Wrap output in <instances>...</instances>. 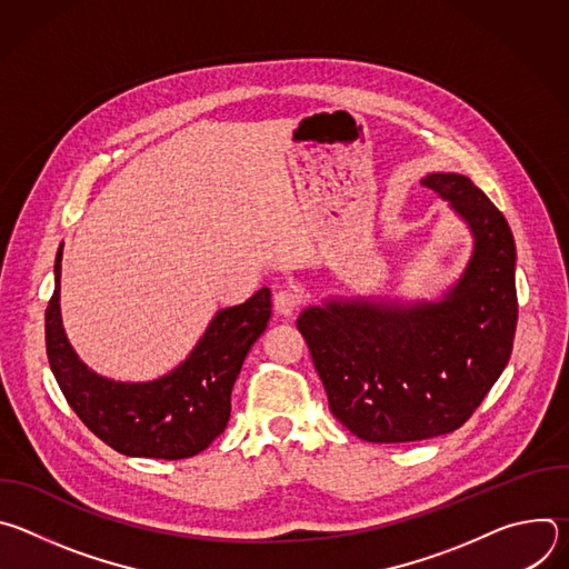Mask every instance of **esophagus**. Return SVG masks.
<instances>
[{
    "label": "esophagus",
    "mask_w": 569,
    "mask_h": 569,
    "mask_svg": "<svg viewBox=\"0 0 569 569\" xmlns=\"http://www.w3.org/2000/svg\"><path fill=\"white\" fill-rule=\"evenodd\" d=\"M272 301H274V310L279 312V315H292L297 308H299V303H301V297H299V292L292 288V286H283V288H279L277 292H274V297H272Z\"/></svg>",
    "instance_id": "obj_1"
}]
</instances>
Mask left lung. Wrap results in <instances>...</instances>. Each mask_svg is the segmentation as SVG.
Masks as SVG:
<instances>
[{"label": "left lung", "mask_w": 569, "mask_h": 569, "mask_svg": "<svg viewBox=\"0 0 569 569\" xmlns=\"http://www.w3.org/2000/svg\"><path fill=\"white\" fill-rule=\"evenodd\" d=\"M475 233L472 261L439 303L367 301L308 308L297 319L333 417L371 443H410L461 428L513 349L516 242L502 211L468 178L421 180Z\"/></svg>", "instance_id": "left-lung-1"}]
</instances>
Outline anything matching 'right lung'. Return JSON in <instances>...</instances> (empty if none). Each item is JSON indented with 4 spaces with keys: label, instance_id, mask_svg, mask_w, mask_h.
Instances as JSON below:
<instances>
[{
    "label": "right lung",
    "instance_id": "obj_1",
    "mask_svg": "<svg viewBox=\"0 0 569 569\" xmlns=\"http://www.w3.org/2000/svg\"><path fill=\"white\" fill-rule=\"evenodd\" d=\"M60 261L56 290L44 312V340L51 371L76 417L103 443L128 457L187 459L227 428L231 387L272 315L270 290L220 310L193 353L169 376L152 382L99 378L69 347L60 321Z\"/></svg>",
    "mask_w": 569,
    "mask_h": 569
}]
</instances>
